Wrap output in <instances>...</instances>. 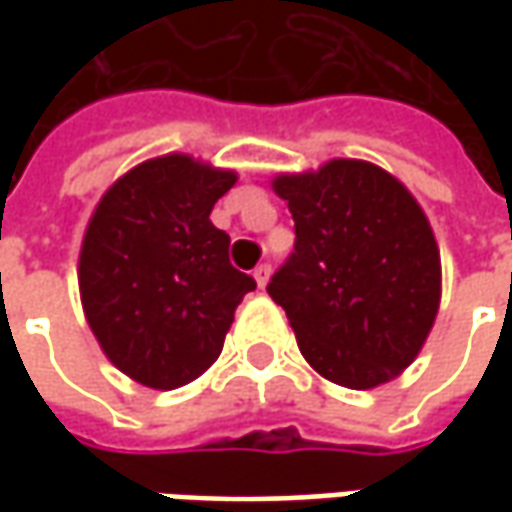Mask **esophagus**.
Segmentation results:
<instances>
[{
	"mask_svg": "<svg viewBox=\"0 0 512 512\" xmlns=\"http://www.w3.org/2000/svg\"><path fill=\"white\" fill-rule=\"evenodd\" d=\"M253 279H256V285L265 287L267 279H270V262H262V265L253 270Z\"/></svg>",
	"mask_w": 512,
	"mask_h": 512,
	"instance_id": "obj_1",
	"label": "esophagus"
}]
</instances>
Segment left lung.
I'll return each instance as SVG.
<instances>
[{
	"mask_svg": "<svg viewBox=\"0 0 512 512\" xmlns=\"http://www.w3.org/2000/svg\"><path fill=\"white\" fill-rule=\"evenodd\" d=\"M293 253L267 293L325 379L367 390L416 359L439 310L442 265L422 207L390 173L356 159L279 176Z\"/></svg>",
	"mask_w": 512,
	"mask_h": 512,
	"instance_id": "left-lung-1",
	"label": "left lung"
}]
</instances>
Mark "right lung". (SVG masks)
I'll use <instances>...</instances> for the list:
<instances>
[{"label":"right lung","instance_id":"1","mask_svg":"<svg viewBox=\"0 0 512 512\" xmlns=\"http://www.w3.org/2000/svg\"><path fill=\"white\" fill-rule=\"evenodd\" d=\"M233 182L227 170L162 156L125 173L96 207L79 256L82 305L130 379L173 390L219 359L236 307L256 287L210 222Z\"/></svg>","mask_w":512,"mask_h":512}]
</instances>
